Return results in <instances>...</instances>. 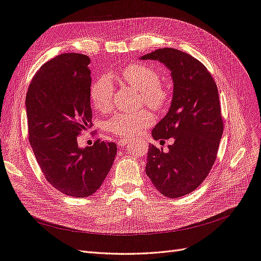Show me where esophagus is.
Segmentation results:
<instances>
[{"label": "esophagus", "mask_w": 261, "mask_h": 261, "mask_svg": "<svg viewBox=\"0 0 261 261\" xmlns=\"http://www.w3.org/2000/svg\"><path fill=\"white\" fill-rule=\"evenodd\" d=\"M129 141H134V138H121L120 140H118V146H125L127 143H129Z\"/></svg>", "instance_id": "esophagus-1"}]
</instances>
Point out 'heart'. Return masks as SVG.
Instances as JSON below:
<instances>
[{
    "label": "heart",
    "instance_id": "1",
    "mask_svg": "<svg viewBox=\"0 0 261 261\" xmlns=\"http://www.w3.org/2000/svg\"><path fill=\"white\" fill-rule=\"evenodd\" d=\"M121 80L141 91V96L149 107L161 111L170 102L171 93L160 83V76L155 69L147 65L134 64L126 66L120 73ZM90 97L93 106L99 111L107 112L111 109L113 85L108 78H100L91 87ZM153 123V115L148 110L135 112L116 113L108 121V129L120 136H133L145 130Z\"/></svg>",
    "mask_w": 261,
    "mask_h": 261
}]
</instances>
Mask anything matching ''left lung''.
<instances>
[{"instance_id":"obj_1","label":"left lung","mask_w":261,"mask_h":261,"mask_svg":"<svg viewBox=\"0 0 261 261\" xmlns=\"http://www.w3.org/2000/svg\"><path fill=\"white\" fill-rule=\"evenodd\" d=\"M140 60L170 69L173 98L169 112L152 129L154 140L172 138L169 151L149 144L146 174L169 198L194 192L216 161L223 134L218 87L201 62L183 51L158 49Z\"/></svg>"}]
</instances>
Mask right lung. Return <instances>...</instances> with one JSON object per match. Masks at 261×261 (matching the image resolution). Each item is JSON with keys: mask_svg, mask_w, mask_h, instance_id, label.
<instances>
[{"mask_svg": "<svg viewBox=\"0 0 261 261\" xmlns=\"http://www.w3.org/2000/svg\"><path fill=\"white\" fill-rule=\"evenodd\" d=\"M90 59L63 53L39 68L26 96L29 143L46 180L61 193L84 198L111 170L117 147L100 139L81 148L91 127Z\"/></svg>", "mask_w": 261, "mask_h": 261, "instance_id": "add662e5", "label": "right lung"}]
</instances>
